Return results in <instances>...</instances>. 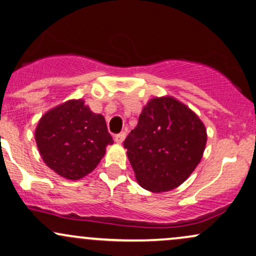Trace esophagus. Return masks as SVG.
Returning a JSON list of instances; mask_svg holds the SVG:
<instances>
[{
	"label": "esophagus",
	"instance_id": "esophagus-1",
	"mask_svg": "<svg viewBox=\"0 0 256 256\" xmlns=\"http://www.w3.org/2000/svg\"><path fill=\"white\" fill-rule=\"evenodd\" d=\"M126 132H122V133H120V134H116L115 136H114V139H115V141L117 144H122L123 142V140L126 139Z\"/></svg>",
	"mask_w": 256,
	"mask_h": 256
}]
</instances>
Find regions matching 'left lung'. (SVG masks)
I'll return each mask as SVG.
<instances>
[{"label":"left lung","instance_id":"left-lung-1","mask_svg":"<svg viewBox=\"0 0 256 256\" xmlns=\"http://www.w3.org/2000/svg\"><path fill=\"white\" fill-rule=\"evenodd\" d=\"M206 141L205 126L193 111L162 97L144 108L123 145L141 187L162 193L188 178L200 163Z\"/></svg>","mask_w":256,"mask_h":256}]
</instances>
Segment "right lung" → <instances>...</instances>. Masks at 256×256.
Listing matches in <instances>:
<instances>
[{
	"instance_id": "1",
	"label": "right lung",
	"mask_w": 256,
	"mask_h": 256,
	"mask_svg": "<svg viewBox=\"0 0 256 256\" xmlns=\"http://www.w3.org/2000/svg\"><path fill=\"white\" fill-rule=\"evenodd\" d=\"M45 164L68 180H80L97 166L114 140L105 118L84 102L69 100L48 111L36 129Z\"/></svg>"
}]
</instances>
